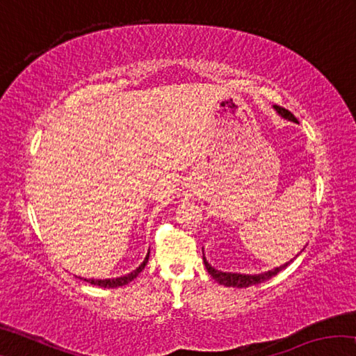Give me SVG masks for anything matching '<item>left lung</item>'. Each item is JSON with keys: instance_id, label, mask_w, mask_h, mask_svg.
Instances as JSON below:
<instances>
[{"instance_id": "left-lung-1", "label": "left lung", "mask_w": 356, "mask_h": 356, "mask_svg": "<svg viewBox=\"0 0 356 356\" xmlns=\"http://www.w3.org/2000/svg\"><path fill=\"white\" fill-rule=\"evenodd\" d=\"M275 110H276V113L280 114L281 118L292 120V122H297V119H295V116H293V114H292L291 111H287V110H284V108H281V106H275ZM297 256H298V254H297ZM202 259H204V264H206V268H207L209 275L212 276V278H213L216 282H220V284L227 286V287H248V286H252V284H259V282H262V281H265V280H270V278H272V276H275L276 273H280L282 268H286L287 265L292 262V259H291V261H289V262L282 264V265H280V267H276V268H273V270H268V272H264V273H257V275H242V273L221 272V270L213 268L212 265H210V264L207 262L206 256H204V248H202ZM293 259H295V257H293Z\"/></svg>"}]
</instances>
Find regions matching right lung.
I'll return each instance as SVG.
<instances>
[{"label":"right lung","mask_w":356,"mask_h":356,"mask_svg":"<svg viewBox=\"0 0 356 356\" xmlns=\"http://www.w3.org/2000/svg\"><path fill=\"white\" fill-rule=\"evenodd\" d=\"M149 252H150V251H149ZM149 252H147V256L144 257V261L141 262L140 267H136V268L134 270V272H130V273H127V275L119 276V278H108V280H94V278L86 280V278H81V280H84L86 282H91V284H94V286H100V287H105V289L120 287V286L129 284V282L134 281V280L136 278V276L143 272V268L146 267V264H147V261H149Z\"/></svg>","instance_id":"add662e5"}]
</instances>
